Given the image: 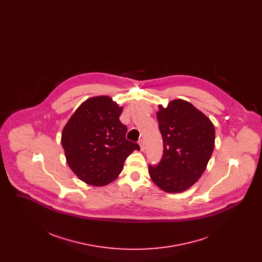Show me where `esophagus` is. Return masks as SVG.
Instances as JSON below:
<instances>
[{
	"mask_svg": "<svg viewBox=\"0 0 262 262\" xmlns=\"http://www.w3.org/2000/svg\"><path fill=\"white\" fill-rule=\"evenodd\" d=\"M138 143H139V146H140V150H141V151H143V150L145 149V145H144L143 139H140V140L138 141Z\"/></svg>",
	"mask_w": 262,
	"mask_h": 262,
	"instance_id": "esophagus-1",
	"label": "esophagus"
}]
</instances>
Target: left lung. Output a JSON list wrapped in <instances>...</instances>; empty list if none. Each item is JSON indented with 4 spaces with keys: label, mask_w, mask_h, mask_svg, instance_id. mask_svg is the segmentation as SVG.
I'll return each instance as SVG.
<instances>
[{
    "label": "left lung",
    "mask_w": 262,
    "mask_h": 262,
    "mask_svg": "<svg viewBox=\"0 0 262 262\" xmlns=\"http://www.w3.org/2000/svg\"><path fill=\"white\" fill-rule=\"evenodd\" d=\"M163 137L162 159L149 165L150 178L162 190L177 193L193 186L203 174L215 143L209 118L182 99L159 105L156 114Z\"/></svg>",
    "instance_id": "left-lung-1"
}]
</instances>
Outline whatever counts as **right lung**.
Segmentation results:
<instances>
[{"label": "right lung", "mask_w": 262, "mask_h": 262, "mask_svg": "<svg viewBox=\"0 0 262 262\" xmlns=\"http://www.w3.org/2000/svg\"><path fill=\"white\" fill-rule=\"evenodd\" d=\"M123 107L109 96L85 100L73 114L62 133L69 167L82 182L102 187L122 172L129 154L140 147L125 138L120 121Z\"/></svg>", "instance_id": "1"}]
</instances>
